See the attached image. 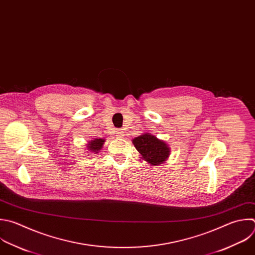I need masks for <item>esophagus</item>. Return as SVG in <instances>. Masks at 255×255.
<instances>
[{"label": "esophagus", "instance_id": "esophagus-1", "mask_svg": "<svg viewBox=\"0 0 255 255\" xmlns=\"http://www.w3.org/2000/svg\"><path fill=\"white\" fill-rule=\"evenodd\" d=\"M116 134H117V136H118L119 138H122V137L124 136V132H123V130H118Z\"/></svg>", "mask_w": 255, "mask_h": 255}]
</instances>
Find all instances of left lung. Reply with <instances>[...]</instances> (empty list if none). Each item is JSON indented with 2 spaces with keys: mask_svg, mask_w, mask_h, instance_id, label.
<instances>
[{
  "mask_svg": "<svg viewBox=\"0 0 255 255\" xmlns=\"http://www.w3.org/2000/svg\"><path fill=\"white\" fill-rule=\"evenodd\" d=\"M133 144L141 154V158L150 165H159L167 160L170 148L166 142L150 133H144L133 139Z\"/></svg>",
  "mask_w": 255,
  "mask_h": 255,
  "instance_id": "8db88e82",
  "label": "left lung"
}]
</instances>
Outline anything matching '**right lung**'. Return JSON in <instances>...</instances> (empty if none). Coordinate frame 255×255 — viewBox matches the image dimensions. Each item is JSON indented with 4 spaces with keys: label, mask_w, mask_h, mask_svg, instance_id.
Instances as JSON below:
<instances>
[{
    "label": "right lung",
    "mask_w": 255,
    "mask_h": 255,
    "mask_svg": "<svg viewBox=\"0 0 255 255\" xmlns=\"http://www.w3.org/2000/svg\"><path fill=\"white\" fill-rule=\"evenodd\" d=\"M105 142V139H102V138H99V139H94V140H91L88 144H87V148L90 152H93V153H98L101 149H102V146Z\"/></svg>",
    "instance_id": "1"
}]
</instances>
